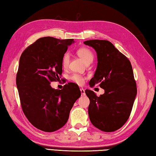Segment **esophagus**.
<instances>
[{
	"mask_svg": "<svg viewBox=\"0 0 156 156\" xmlns=\"http://www.w3.org/2000/svg\"><path fill=\"white\" fill-rule=\"evenodd\" d=\"M80 92H81V95H83V96L85 95V90H84V89H83V88H82V89H80Z\"/></svg>",
	"mask_w": 156,
	"mask_h": 156,
	"instance_id": "obj_1",
	"label": "esophagus"
}]
</instances>
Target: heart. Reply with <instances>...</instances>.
<instances>
[{
	"label": "heart",
	"mask_w": 156,
	"mask_h": 156,
	"mask_svg": "<svg viewBox=\"0 0 156 156\" xmlns=\"http://www.w3.org/2000/svg\"><path fill=\"white\" fill-rule=\"evenodd\" d=\"M76 53L77 55L80 56V57L83 59L86 64L89 63H92L93 61V52L90 51L89 48L85 47H82L78 48L76 50ZM69 63V55L68 53L64 54L61 59V65L63 68H67L68 67V65ZM70 79L72 80L73 83L79 84V85H82L84 83V78L77 73H73L70 76Z\"/></svg>",
	"instance_id": "b5f03b06"
}]
</instances>
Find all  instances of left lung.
<instances>
[{
    "mask_svg": "<svg viewBox=\"0 0 156 156\" xmlns=\"http://www.w3.org/2000/svg\"><path fill=\"white\" fill-rule=\"evenodd\" d=\"M84 44L93 48L98 56L97 69L89 85L99 84L105 91L98 97L93 90H85L90 100V121L101 131H116L129 117L137 93L131 63L108 41L93 39Z\"/></svg>",
    "mask_w": 156,
    "mask_h": 156,
    "instance_id": "obj_1",
    "label": "left lung"
}]
</instances>
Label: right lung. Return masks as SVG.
Here are the masks:
<instances>
[{
  "label": "right lung",
  "mask_w": 156,
  "mask_h": 156,
  "mask_svg": "<svg viewBox=\"0 0 156 156\" xmlns=\"http://www.w3.org/2000/svg\"><path fill=\"white\" fill-rule=\"evenodd\" d=\"M73 41L52 37L39 38L20 58L16 84L22 108L29 122L41 131L55 132L65 126L73 104L81 95L73 83L65 84L61 90L50 86L61 76L62 57Z\"/></svg>",
  "instance_id": "1"
}]
</instances>
